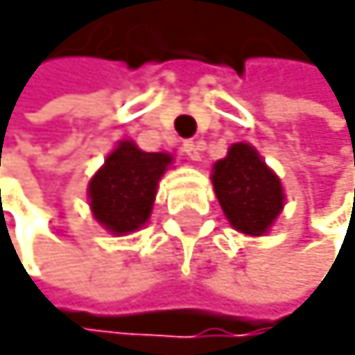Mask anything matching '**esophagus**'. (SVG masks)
Instances as JSON below:
<instances>
[{
    "label": "esophagus",
    "mask_w": 355,
    "mask_h": 355,
    "mask_svg": "<svg viewBox=\"0 0 355 355\" xmlns=\"http://www.w3.org/2000/svg\"><path fill=\"white\" fill-rule=\"evenodd\" d=\"M181 149H183V153H186L190 160H200L202 158V146L197 144V142H183Z\"/></svg>",
    "instance_id": "1"
}]
</instances>
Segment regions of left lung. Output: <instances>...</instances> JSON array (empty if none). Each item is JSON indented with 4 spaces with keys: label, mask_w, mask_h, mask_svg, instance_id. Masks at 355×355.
<instances>
[{
    "label": "left lung",
    "mask_w": 355,
    "mask_h": 355,
    "mask_svg": "<svg viewBox=\"0 0 355 355\" xmlns=\"http://www.w3.org/2000/svg\"><path fill=\"white\" fill-rule=\"evenodd\" d=\"M213 190L234 230L261 236L280 216L284 195L280 179L250 144H234L213 165Z\"/></svg>",
    "instance_id": "1"
}]
</instances>
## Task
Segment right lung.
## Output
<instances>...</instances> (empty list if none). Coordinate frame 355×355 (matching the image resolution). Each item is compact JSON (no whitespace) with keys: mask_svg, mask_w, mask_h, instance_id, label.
<instances>
[{"mask_svg":"<svg viewBox=\"0 0 355 355\" xmlns=\"http://www.w3.org/2000/svg\"><path fill=\"white\" fill-rule=\"evenodd\" d=\"M172 155L139 151L121 142L89 183L94 218L114 234H130L151 216L155 186Z\"/></svg>","mask_w":355,"mask_h":355,"instance_id":"right-lung-1","label":"right lung"}]
</instances>
